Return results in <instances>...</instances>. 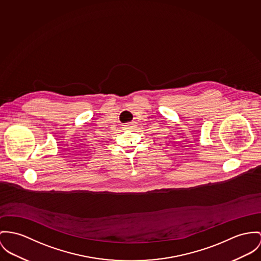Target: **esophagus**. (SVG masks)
<instances>
[{
  "label": "esophagus",
  "instance_id": "esophagus-1",
  "mask_svg": "<svg viewBox=\"0 0 261 261\" xmlns=\"http://www.w3.org/2000/svg\"><path fill=\"white\" fill-rule=\"evenodd\" d=\"M130 125H131V124H126V125H124V128H125V129H128V128H130Z\"/></svg>",
  "mask_w": 261,
  "mask_h": 261
}]
</instances>
